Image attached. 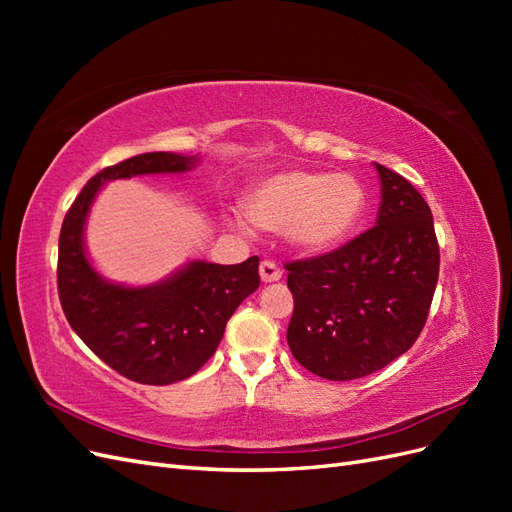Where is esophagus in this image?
<instances>
[{"label": "esophagus", "instance_id": "1", "mask_svg": "<svg viewBox=\"0 0 512 512\" xmlns=\"http://www.w3.org/2000/svg\"><path fill=\"white\" fill-rule=\"evenodd\" d=\"M260 280L265 282V284H271V282H280L282 280V271H280V267L275 265V262H271V260H265V262H260Z\"/></svg>", "mask_w": 512, "mask_h": 512}]
</instances>
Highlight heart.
I'll return each mask as SVG.
<instances>
[{"instance_id":"1","label":"heart","mask_w":512,"mask_h":512,"mask_svg":"<svg viewBox=\"0 0 512 512\" xmlns=\"http://www.w3.org/2000/svg\"><path fill=\"white\" fill-rule=\"evenodd\" d=\"M367 209L365 185L348 173L284 170L260 181L245 200L250 222L284 232L294 250L320 254L342 245ZM237 228L245 230L241 222Z\"/></svg>"}]
</instances>
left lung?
Here are the masks:
<instances>
[{"instance_id": "obj_1", "label": "left lung", "mask_w": 512, "mask_h": 512, "mask_svg": "<svg viewBox=\"0 0 512 512\" xmlns=\"http://www.w3.org/2000/svg\"><path fill=\"white\" fill-rule=\"evenodd\" d=\"M376 226L339 250L286 265L294 312L288 346L324 380L382 369L421 335L438 284L431 209L414 185L382 164Z\"/></svg>"}]
</instances>
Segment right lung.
Masks as SVG:
<instances>
[{
	"mask_svg": "<svg viewBox=\"0 0 512 512\" xmlns=\"http://www.w3.org/2000/svg\"><path fill=\"white\" fill-rule=\"evenodd\" d=\"M198 162L151 151L108 166L87 181L61 224L57 290L70 327L108 367L141 384L181 382L211 359L230 316L260 286L258 256L241 265L190 260L156 284H117L87 256V218L104 183L181 175Z\"/></svg>",
	"mask_w": 512,
	"mask_h": 512,
	"instance_id": "right-lung-1",
	"label": "right lung"
}]
</instances>
